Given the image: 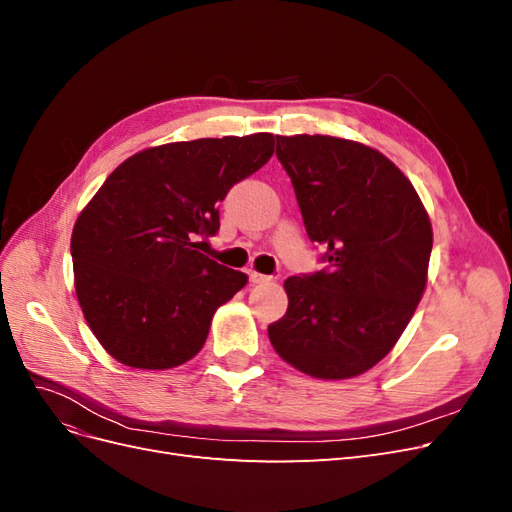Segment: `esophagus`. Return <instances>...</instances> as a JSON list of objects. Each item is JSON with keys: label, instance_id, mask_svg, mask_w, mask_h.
<instances>
[{"label": "esophagus", "instance_id": "34e87169", "mask_svg": "<svg viewBox=\"0 0 512 512\" xmlns=\"http://www.w3.org/2000/svg\"><path fill=\"white\" fill-rule=\"evenodd\" d=\"M271 280H273L271 275H262V273L250 271V282H252V284H267V282H271Z\"/></svg>", "mask_w": 512, "mask_h": 512}]
</instances>
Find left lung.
<instances>
[{
  "label": "left lung",
  "mask_w": 512,
  "mask_h": 512,
  "mask_svg": "<svg viewBox=\"0 0 512 512\" xmlns=\"http://www.w3.org/2000/svg\"><path fill=\"white\" fill-rule=\"evenodd\" d=\"M275 156L327 269L288 277V309L269 324V339L307 376L354 378L391 352L423 297L429 215L410 179L367 145L277 136Z\"/></svg>",
  "instance_id": "left-lung-1"
}]
</instances>
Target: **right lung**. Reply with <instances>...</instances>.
Here are the masks:
<instances>
[{"label": "right lung", "instance_id": "right-lung-1", "mask_svg": "<svg viewBox=\"0 0 512 512\" xmlns=\"http://www.w3.org/2000/svg\"><path fill=\"white\" fill-rule=\"evenodd\" d=\"M275 136L198 138L134 153L81 211L70 252L89 329L119 363L170 369L203 348L215 309L247 275L198 252L232 185L273 156Z\"/></svg>", "mask_w": 512, "mask_h": 512}]
</instances>
